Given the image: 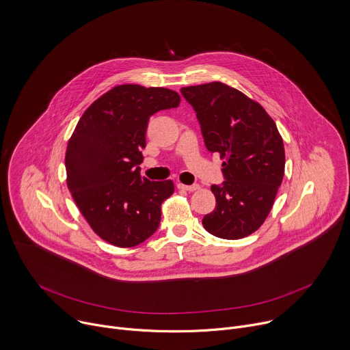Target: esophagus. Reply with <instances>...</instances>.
<instances>
[{
	"label": "esophagus",
	"instance_id": "34e87169",
	"mask_svg": "<svg viewBox=\"0 0 350 350\" xmlns=\"http://www.w3.org/2000/svg\"><path fill=\"white\" fill-rule=\"evenodd\" d=\"M178 188H181V189H185V191H189V192H192V191H196V189H199V185H198V184H192V185H184V184H178Z\"/></svg>",
	"mask_w": 350,
	"mask_h": 350
}]
</instances>
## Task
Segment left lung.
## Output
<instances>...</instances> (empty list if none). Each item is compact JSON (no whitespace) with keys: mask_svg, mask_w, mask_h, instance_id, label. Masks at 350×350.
Segmentation results:
<instances>
[{"mask_svg":"<svg viewBox=\"0 0 350 350\" xmlns=\"http://www.w3.org/2000/svg\"><path fill=\"white\" fill-rule=\"evenodd\" d=\"M193 107L206 148L218 152L225 181L211 185L215 208L202 224L208 234L237 241L268 217L284 176V146L273 120L254 100L222 82L181 89Z\"/></svg>","mask_w":350,"mask_h":350,"instance_id":"8db88e82","label":"left lung"}]
</instances>
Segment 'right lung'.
Masks as SVG:
<instances>
[{"label":"right lung","mask_w":350,"mask_h":350,"mask_svg":"<svg viewBox=\"0 0 350 350\" xmlns=\"http://www.w3.org/2000/svg\"><path fill=\"white\" fill-rule=\"evenodd\" d=\"M180 94L166 88L120 85L83 112L68 142V189L96 234L116 247L147 241L161 222V204L174 192L172 180L140 174L150 116L176 108Z\"/></svg>","instance_id":"add662e5"}]
</instances>
